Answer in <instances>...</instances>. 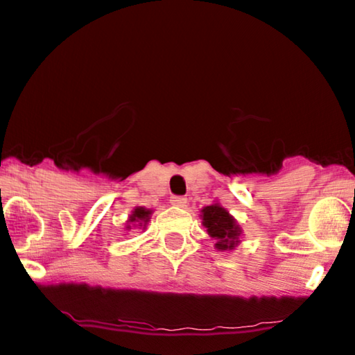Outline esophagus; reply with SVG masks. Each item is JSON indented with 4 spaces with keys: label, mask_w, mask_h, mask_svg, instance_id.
Masks as SVG:
<instances>
[{
    "label": "esophagus",
    "mask_w": 355,
    "mask_h": 355,
    "mask_svg": "<svg viewBox=\"0 0 355 355\" xmlns=\"http://www.w3.org/2000/svg\"><path fill=\"white\" fill-rule=\"evenodd\" d=\"M171 205H175V207H185L187 204V198L185 197H171Z\"/></svg>",
    "instance_id": "esophagus-1"
}]
</instances>
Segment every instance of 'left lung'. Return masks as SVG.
<instances>
[{
	"mask_svg": "<svg viewBox=\"0 0 355 355\" xmlns=\"http://www.w3.org/2000/svg\"><path fill=\"white\" fill-rule=\"evenodd\" d=\"M202 224L207 229V234L216 239V249L232 251L239 244L241 227L231 214L222 205L212 204L202 209Z\"/></svg>",
	"mask_w": 355,
	"mask_h": 355,
	"instance_id": "obj_1",
	"label": "left lung"
}]
</instances>
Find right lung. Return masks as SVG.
<instances>
[{
    "instance_id": "right-lung-1",
    "label": "right lung",
    "mask_w": 355,
    "mask_h": 355,
    "mask_svg": "<svg viewBox=\"0 0 355 355\" xmlns=\"http://www.w3.org/2000/svg\"><path fill=\"white\" fill-rule=\"evenodd\" d=\"M151 216V210L145 209V207H136L133 210V214L130 216L128 219V224H133V225H143V229L146 227L148 220H150ZM128 229H131V225H128Z\"/></svg>"
}]
</instances>
